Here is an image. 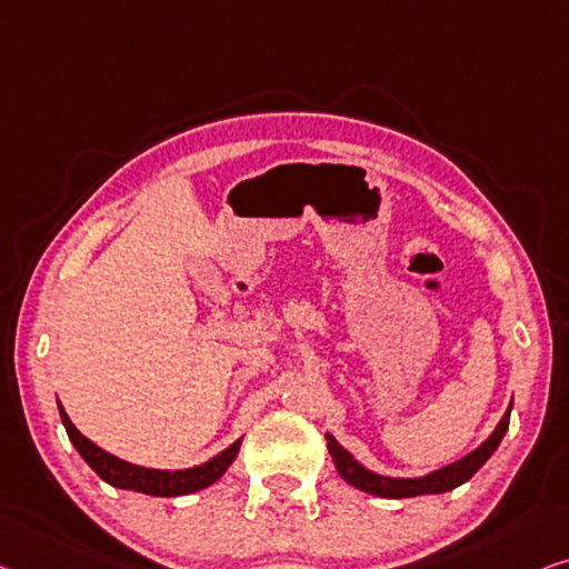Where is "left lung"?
I'll return each mask as SVG.
<instances>
[{
  "mask_svg": "<svg viewBox=\"0 0 569 569\" xmlns=\"http://www.w3.org/2000/svg\"><path fill=\"white\" fill-rule=\"evenodd\" d=\"M513 406V401H511ZM511 406L503 413V419L498 421L486 442L478 449H472L470 455H465L462 460L452 465H445L442 470H435L429 475H421V478H388V475H378L355 460V457L347 452V449L337 442L332 435H327V447L329 455H332L337 472L342 475V480L350 482L358 490H366L370 496L380 498H413V496H429V493H447V490H455L462 482H468L475 472H478L482 465L490 460V455L496 452L498 445H501L503 435L508 431V421H511Z\"/></svg>",
  "mask_w": 569,
  "mask_h": 569,
  "instance_id": "8db88e82",
  "label": "left lung"
}]
</instances>
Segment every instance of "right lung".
Masks as SVG:
<instances>
[{
    "label": "right lung",
    "mask_w": 569,
    "mask_h": 569,
    "mask_svg": "<svg viewBox=\"0 0 569 569\" xmlns=\"http://www.w3.org/2000/svg\"><path fill=\"white\" fill-rule=\"evenodd\" d=\"M58 411H61L66 435L73 442L76 452L87 460L89 468L94 470L101 480L114 488L138 490V493H146V496L171 498V496L197 493L201 488H209L211 482L222 478L227 468L234 462V457L240 452V445H242V439H237V442L227 447L224 452H219L217 457H211L209 462L197 465V468H189V470H152V468H140V465L124 462L120 457L104 452V449L97 447L91 439L83 437L81 431L73 427L61 403H58Z\"/></svg>",
    "instance_id": "1"
}]
</instances>
